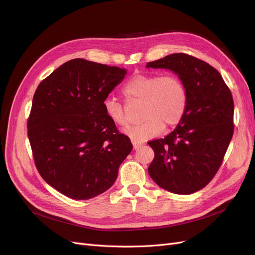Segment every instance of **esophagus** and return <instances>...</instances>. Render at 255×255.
Here are the masks:
<instances>
[{
	"label": "esophagus",
	"mask_w": 255,
	"mask_h": 255,
	"mask_svg": "<svg viewBox=\"0 0 255 255\" xmlns=\"http://www.w3.org/2000/svg\"><path fill=\"white\" fill-rule=\"evenodd\" d=\"M132 144H133V149L134 150H137L139 146H141L142 144L141 143H139V142H136V141H132Z\"/></svg>",
	"instance_id": "34e87169"
}]
</instances>
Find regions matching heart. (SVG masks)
Here are the masks:
<instances>
[{"label": "heart", "instance_id": "1", "mask_svg": "<svg viewBox=\"0 0 255 255\" xmlns=\"http://www.w3.org/2000/svg\"><path fill=\"white\" fill-rule=\"evenodd\" d=\"M123 93L128 100L143 101L144 122L128 130L134 141H144L159 135L164 129L176 126L187 107V90L182 80L173 74H136L125 85ZM103 111L111 122L125 128L128 118L123 105L113 97L103 101Z\"/></svg>", "mask_w": 255, "mask_h": 255}]
</instances>
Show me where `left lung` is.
Here are the masks:
<instances>
[{
	"label": "left lung",
	"instance_id": "8db88e82",
	"mask_svg": "<svg viewBox=\"0 0 255 255\" xmlns=\"http://www.w3.org/2000/svg\"><path fill=\"white\" fill-rule=\"evenodd\" d=\"M146 68L172 71L184 83L188 96L175 130L149 142L155 153L149 175L169 192L194 193L216 175L232 140V93L214 67L186 53L150 62Z\"/></svg>",
	"mask_w": 255,
	"mask_h": 255
}]
</instances>
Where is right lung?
<instances>
[{
	"label": "right lung",
	"instance_id": "add662e5",
	"mask_svg": "<svg viewBox=\"0 0 255 255\" xmlns=\"http://www.w3.org/2000/svg\"><path fill=\"white\" fill-rule=\"evenodd\" d=\"M126 69L84 59L61 65L38 86L28 120L36 167L44 181L73 199H90L117 180L132 150L103 111Z\"/></svg>",
	"mask_w": 255,
	"mask_h": 255
}]
</instances>
